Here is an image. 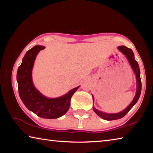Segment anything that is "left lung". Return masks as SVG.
I'll return each mask as SVG.
<instances>
[{"mask_svg":"<svg viewBox=\"0 0 153 153\" xmlns=\"http://www.w3.org/2000/svg\"><path fill=\"white\" fill-rule=\"evenodd\" d=\"M118 49L120 50L121 53H122L128 59L129 64L132 68L133 71L136 74V82H137V89H136V93L135 97H134V99L130 104L127 108H126L123 111H121L120 113H103L102 111H98L97 109L94 107H93V110H94V112L97 114V115L102 118L103 120H108V121H111V120H118V119H121L127 113H128L131 108H132L134 105H136V103L138 101L139 99L141 93V90H142V84H141V79H140V71L139 65L138 64V62L136 61V59H134V53L131 49L127 48L126 46H118ZM93 98V102H94V97H92Z\"/></svg>","mask_w":153,"mask_h":153,"instance_id":"8db88e82","label":"left lung"}]
</instances>
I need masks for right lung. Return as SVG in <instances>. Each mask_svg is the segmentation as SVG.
I'll return each instance as SVG.
<instances>
[{
    "mask_svg": "<svg viewBox=\"0 0 153 153\" xmlns=\"http://www.w3.org/2000/svg\"><path fill=\"white\" fill-rule=\"evenodd\" d=\"M45 48L44 46H34L25 53L17 73L18 90L22 102L30 111L40 117L56 119L69 110L71 97L79 86L55 98L46 97L36 88L32 82V68L36 55Z\"/></svg>",
    "mask_w": 153,
    "mask_h": 153,
    "instance_id": "obj_1",
    "label": "right lung"
}]
</instances>
